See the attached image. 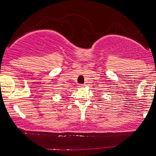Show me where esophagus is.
I'll list each match as a JSON object with an SVG mask.
<instances>
[{"label":"esophagus","mask_w":156,"mask_h":156,"mask_svg":"<svg viewBox=\"0 0 156 156\" xmlns=\"http://www.w3.org/2000/svg\"><path fill=\"white\" fill-rule=\"evenodd\" d=\"M85 84H81V85H78V87H79V88H83V87H85Z\"/></svg>","instance_id":"34e87169"}]
</instances>
